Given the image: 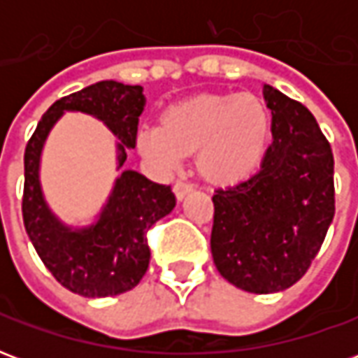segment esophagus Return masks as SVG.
<instances>
[{
    "label": "esophagus",
    "mask_w": 358,
    "mask_h": 358,
    "mask_svg": "<svg viewBox=\"0 0 358 358\" xmlns=\"http://www.w3.org/2000/svg\"><path fill=\"white\" fill-rule=\"evenodd\" d=\"M192 189H194V184H189V182H186V180H178V182L174 184V194H176L178 199H182L184 195L189 194Z\"/></svg>",
    "instance_id": "obj_1"
}]
</instances>
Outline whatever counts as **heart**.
I'll use <instances>...</instances> for the list:
<instances>
[{"label":"heart","instance_id":"1","mask_svg":"<svg viewBox=\"0 0 358 358\" xmlns=\"http://www.w3.org/2000/svg\"><path fill=\"white\" fill-rule=\"evenodd\" d=\"M268 138V113L251 95H201L172 107L164 124L143 126L141 153L172 169L199 149L197 163L207 176L234 180L261 159Z\"/></svg>","mask_w":358,"mask_h":358}]
</instances>
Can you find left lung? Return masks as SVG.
<instances>
[{
  "instance_id": "obj_1",
  "label": "left lung",
  "mask_w": 358,
  "mask_h": 358,
  "mask_svg": "<svg viewBox=\"0 0 358 358\" xmlns=\"http://www.w3.org/2000/svg\"><path fill=\"white\" fill-rule=\"evenodd\" d=\"M272 141L255 174L213 195L210 251L222 276L276 293L305 276L336 213L334 153L313 113L264 84Z\"/></svg>"
}]
</instances>
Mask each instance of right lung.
I'll return each mask as SVG.
<instances>
[{
    "label": "right lung",
    "mask_w": 358,
    "mask_h": 358,
    "mask_svg": "<svg viewBox=\"0 0 358 358\" xmlns=\"http://www.w3.org/2000/svg\"><path fill=\"white\" fill-rule=\"evenodd\" d=\"M141 86L103 80L65 95L43 113L24 149L22 220L36 253L59 284L84 297H109L130 292L148 272V232L166 217L176 197L171 186L155 184L143 174L124 171L115 184L101 217L90 228L71 230L51 215L38 180L40 153L51 126L63 110H82L101 118L122 143L118 166L126 149L136 148L138 122L145 105Z\"/></svg>",
    "instance_id": "add662e5"
}]
</instances>
